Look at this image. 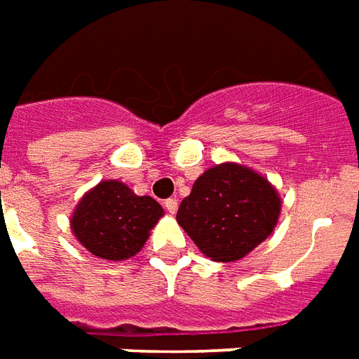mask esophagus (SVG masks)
<instances>
[{"label":"esophagus","instance_id":"obj_1","mask_svg":"<svg viewBox=\"0 0 359 359\" xmlns=\"http://www.w3.org/2000/svg\"><path fill=\"white\" fill-rule=\"evenodd\" d=\"M165 210H167L169 214H175V212L179 210V200H177V198H169V200H165Z\"/></svg>","mask_w":359,"mask_h":359}]
</instances>
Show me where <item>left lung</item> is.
<instances>
[{
  "label": "left lung",
  "instance_id": "obj_1",
  "mask_svg": "<svg viewBox=\"0 0 359 359\" xmlns=\"http://www.w3.org/2000/svg\"><path fill=\"white\" fill-rule=\"evenodd\" d=\"M282 202L262 175L222 163L200 175L179 205L177 222L205 257L235 262L274 231Z\"/></svg>",
  "mask_w": 359,
  "mask_h": 359
}]
</instances>
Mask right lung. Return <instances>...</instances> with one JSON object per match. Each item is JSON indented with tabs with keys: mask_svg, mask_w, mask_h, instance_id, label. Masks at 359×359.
Segmentation results:
<instances>
[{
	"mask_svg": "<svg viewBox=\"0 0 359 359\" xmlns=\"http://www.w3.org/2000/svg\"><path fill=\"white\" fill-rule=\"evenodd\" d=\"M163 208L151 196H136L120 180H102L91 188L72 215L77 241L102 260H128L137 255Z\"/></svg>",
	"mask_w": 359,
	"mask_h": 359,
	"instance_id": "add662e5",
	"label": "right lung"
}]
</instances>
